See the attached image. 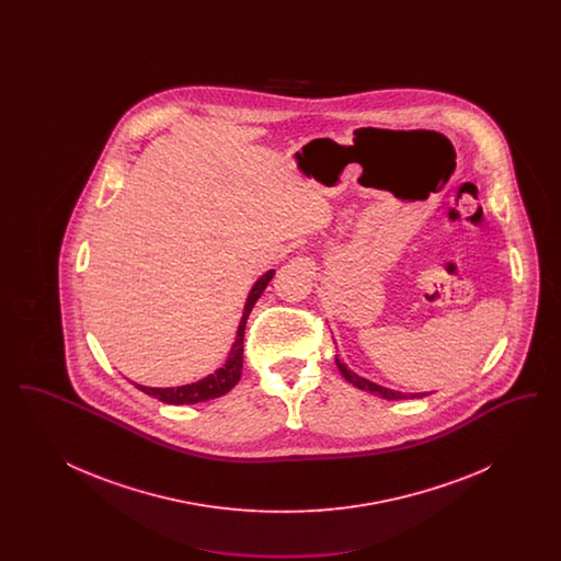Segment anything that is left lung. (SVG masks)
<instances>
[{"label":"left lung","instance_id":"obj_1","mask_svg":"<svg viewBox=\"0 0 561 561\" xmlns=\"http://www.w3.org/2000/svg\"><path fill=\"white\" fill-rule=\"evenodd\" d=\"M336 366H339L341 374L345 376V380L351 382L353 387H357V389H362V391H370V393L378 396V398H382V400H416V398H425V396H428V393H401V391H393V389H389V387L376 385L373 380H368V378H364V376L353 373L345 362H341V359H339V355H336Z\"/></svg>","mask_w":561,"mask_h":561}]
</instances>
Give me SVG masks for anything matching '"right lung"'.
<instances>
[{
    "instance_id": "add662e5",
    "label": "right lung",
    "mask_w": 561,
    "mask_h": 561,
    "mask_svg": "<svg viewBox=\"0 0 561 561\" xmlns=\"http://www.w3.org/2000/svg\"><path fill=\"white\" fill-rule=\"evenodd\" d=\"M275 275V268H268L267 273H263L252 290L248 293L245 298V305H243V311H241L240 325H238V332H236V341L231 345L229 351V357L227 362L216 368L213 374L199 378L197 382H188V385H181V387H145V385H136L142 393L151 396V398H158L163 403H174V405H181V403H199V401L214 400V398H220L225 393H229L238 380L241 378V366H243V332H245V321L248 316L252 311V307L256 305V300L261 298L263 290L267 288L271 277Z\"/></svg>"
}]
</instances>
